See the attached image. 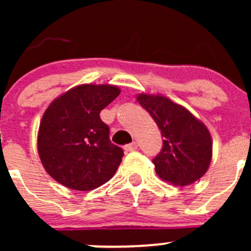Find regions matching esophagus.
I'll return each mask as SVG.
<instances>
[{
  "mask_svg": "<svg viewBox=\"0 0 251 251\" xmlns=\"http://www.w3.org/2000/svg\"><path fill=\"white\" fill-rule=\"evenodd\" d=\"M137 148H138L137 142H132V143L126 144V146L124 147V149H125L126 151H136V149H137Z\"/></svg>",
  "mask_w": 251,
  "mask_h": 251,
  "instance_id": "1",
  "label": "esophagus"
}]
</instances>
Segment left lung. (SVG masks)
Returning <instances> with one entry per match:
<instances>
[{
	"label": "left lung",
	"mask_w": 251,
	"mask_h": 251,
	"mask_svg": "<svg viewBox=\"0 0 251 251\" xmlns=\"http://www.w3.org/2000/svg\"><path fill=\"white\" fill-rule=\"evenodd\" d=\"M161 131L163 148L153 159L160 178L176 186H187L204 176L212 156L209 130L186 108L163 96L137 97Z\"/></svg>",
	"instance_id": "obj_1"
}]
</instances>
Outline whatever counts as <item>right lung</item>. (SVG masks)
Returning <instances> with one entry per match:
<instances>
[{
  "label": "right lung",
  "instance_id": "add662e5",
  "mask_svg": "<svg viewBox=\"0 0 251 251\" xmlns=\"http://www.w3.org/2000/svg\"><path fill=\"white\" fill-rule=\"evenodd\" d=\"M120 90L111 85H80L53 100L45 111L37 151L45 170L63 186L91 191L108 182L124 156L109 140L100 113Z\"/></svg>",
  "mask_w": 251,
  "mask_h": 251
}]
</instances>
